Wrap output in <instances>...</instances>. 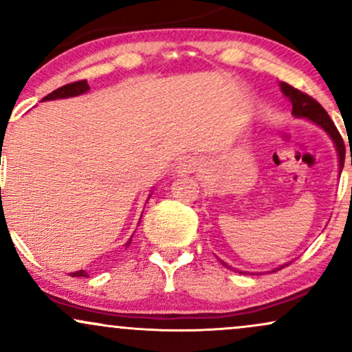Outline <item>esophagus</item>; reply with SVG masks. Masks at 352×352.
Listing matches in <instances>:
<instances>
[{
	"mask_svg": "<svg viewBox=\"0 0 352 352\" xmlns=\"http://www.w3.org/2000/svg\"><path fill=\"white\" fill-rule=\"evenodd\" d=\"M201 167H204V162H201V159H199V157H185L179 164V173L200 172Z\"/></svg>",
	"mask_w": 352,
	"mask_h": 352,
	"instance_id": "obj_1",
	"label": "esophagus"
}]
</instances>
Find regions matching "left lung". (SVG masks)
<instances>
[{
	"label": "left lung",
	"instance_id": "left-lung-1",
	"mask_svg": "<svg viewBox=\"0 0 352 352\" xmlns=\"http://www.w3.org/2000/svg\"><path fill=\"white\" fill-rule=\"evenodd\" d=\"M281 91H283V94L286 96V98H289V100H292L294 116H296V117H306V119L313 120V122L321 125V127L324 129L326 132H328V134L331 135V139H333L334 144H336V148H338V153H339V168L344 167V155H346L344 140H342L341 134H339L336 125H334L333 120H331L328 112L322 109V106L318 102L316 99H313L311 96L306 94V92L298 91V89L289 86V84L281 82ZM218 261H220V263L223 266H227V268L233 270L232 266H228L227 263H225V261H221L220 258H218ZM285 266H281V268H285ZM281 268L273 270V272H278V270H281ZM240 273L245 274V272H240Z\"/></svg>",
	"mask_w": 352,
	"mask_h": 352
}]
</instances>
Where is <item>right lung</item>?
I'll return each mask as SVG.
<instances>
[{"mask_svg":"<svg viewBox=\"0 0 352 352\" xmlns=\"http://www.w3.org/2000/svg\"><path fill=\"white\" fill-rule=\"evenodd\" d=\"M89 91V84L87 80H76V82H71V84H66V86L56 89V91H52L51 94H47L46 98L43 100H52V99H64V98H74V96H79V94H84V92ZM132 238L131 240L125 243V246L131 245ZM71 276H87V273L84 272V270H79V272L76 273H71Z\"/></svg>","mask_w":352,"mask_h":352,"instance_id":"obj_1","label":"right lung"}]
</instances>
